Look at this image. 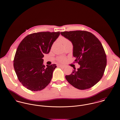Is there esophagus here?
<instances>
[{
	"mask_svg": "<svg viewBox=\"0 0 120 120\" xmlns=\"http://www.w3.org/2000/svg\"><path fill=\"white\" fill-rule=\"evenodd\" d=\"M58 67L64 68H65V66H63V65H58Z\"/></svg>",
	"mask_w": 120,
	"mask_h": 120,
	"instance_id": "1",
	"label": "esophagus"
}]
</instances>
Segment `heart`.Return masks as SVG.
Instances as JSON below:
<instances>
[{
  "label": "heart",
  "instance_id": "heart-1",
  "mask_svg": "<svg viewBox=\"0 0 120 120\" xmlns=\"http://www.w3.org/2000/svg\"><path fill=\"white\" fill-rule=\"evenodd\" d=\"M61 41H62L63 44H64L66 43L70 42V41H69L68 39H67L66 38H62V39H61ZM65 60H66V59L64 57H60L58 58V61H59L60 62H64Z\"/></svg>",
  "mask_w": 120,
  "mask_h": 120
}]
</instances>
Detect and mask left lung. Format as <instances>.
Masks as SVG:
<instances>
[{"label": "left lung", "mask_w": 120, "mask_h": 120, "mask_svg": "<svg viewBox=\"0 0 120 120\" xmlns=\"http://www.w3.org/2000/svg\"><path fill=\"white\" fill-rule=\"evenodd\" d=\"M61 34L73 45V56L80 66L65 78L79 90L89 89L103 77L107 64L106 55L100 41L92 33L82 30L64 31Z\"/></svg>", "instance_id": "left-lung-1"}]
</instances>
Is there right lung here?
<instances>
[{
  "instance_id": "right-lung-1",
  "label": "right lung",
  "mask_w": 120,
  "mask_h": 120,
  "mask_svg": "<svg viewBox=\"0 0 120 120\" xmlns=\"http://www.w3.org/2000/svg\"><path fill=\"white\" fill-rule=\"evenodd\" d=\"M60 32H41L26 36L19 44L13 61L19 81L31 91L44 89L50 83L56 64L44 65V54L49 53Z\"/></svg>"
}]
</instances>
